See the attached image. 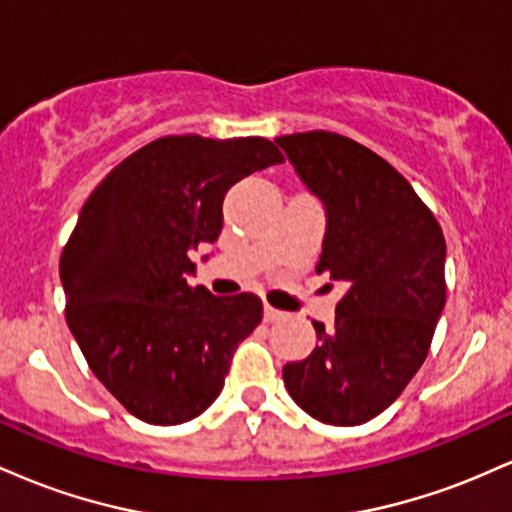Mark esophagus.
<instances>
[{
    "instance_id": "1",
    "label": "esophagus",
    "mask_w": 512,
    "mask_h": 512,
    "mask_svg": "<svg viewBox=\"0 0 512 512\" xmlns=\"http://www.w3.org/2000/svg\"><path fill=\"white\" fill-rule=\"evenodd\" d=\"M284 315H286V313H281V310L272 308V305H264V320H267V322H279V320H284Z\"/></svg>"
}]
</instances>
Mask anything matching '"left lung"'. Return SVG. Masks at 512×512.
<instances>
[{
	"mask_svg": "<svg viewBox=\"0 0 512 512\" xmlns=\"http://www.w3.org/2000/svg\"><path fill=\"white\" fill-rule=\"evenodd\" d=\"M325 207L317 272L344 281L334 325L284 366V385L322 424L358 426L402 395L426 361L445 308V238L436 216L385 158L334 132L276 137Z\"/></svg>",
	"mask_w": 512,
	"mask_h": 512,
	"instance_id": "obj_1",
	"label": "left lung"
}]
</instances>
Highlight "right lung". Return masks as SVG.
<instances>
[{"mask_svg":"<svg viewBox=\"0 0 512 512\" xmlns=\"http://www.w3.org/2000/svg\"><path fill=\"white\" fill-rule=\"evenodd\" d=\"M276 163L284 156L262 137H163L110 170L81 209L60 260L67 325L93 375L146 424L211 407L260 325L255 293L214 296L187 276L190 252L219 238L226 192Z\"/></svg>","mask_w":512,"mask_h":512,"instance_id":"obj_1","label":"right lung"}]
</instances>
